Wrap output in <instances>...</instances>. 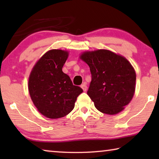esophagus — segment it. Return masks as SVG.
<instances>
[{"instance_id": "34e87169", "label": "esophagus", "mask_w": 159, "mask_h": 159, "mask_svg": "<svg viewBox=\"0 0 159 159\" xmlns=\"http://www.w3.org/2000/svg\"><path fill=\"white\" fill-rule=\"evenodd\" d=\"M80 87H81V88L83 89V90L84 91V92H86V90H87V85H86L85 83H84V84L81 85V86H80Z\"/></svg>"}]
</instances>
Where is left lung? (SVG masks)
Segmentation results:
<instances>
[{"mask_svg": "<svg viewBox=\"0 0 159 159\" xmlns=\"http://www.w3.org/2000/svg\"><path fill=\"white\" fill-rule=\"evenodd\" d=\"M92 74L87 94L96 109L103 114L121 112L133 98L136 73L130 61L112 51H85L79 56Z\"/></svg>", "mask_w": 159, "mask_h": 159, "instance_id": "left-lung-1", "label": "left lung"}]
</instances>
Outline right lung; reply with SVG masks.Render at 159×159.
Masks as SVG:
<instances>
[{
	"label": "right lung",
	"mask_w": 159,
	"mask_h": 159,
	"mask_svg": "<svg viewBox=\"0 0 159 159\" xmlns=\"http://www.w3.org/2000/svg\"><path fill=\"white\" fill-rule=\"evenodd\" d=\"M69 57L67 50H48L34 64L29 77L28 89L35 107L51 119L69 114L82 88L74 85L62 67Z\"/></svg>",
	"instance_id": "right-lung-1"
}]
</instances>
